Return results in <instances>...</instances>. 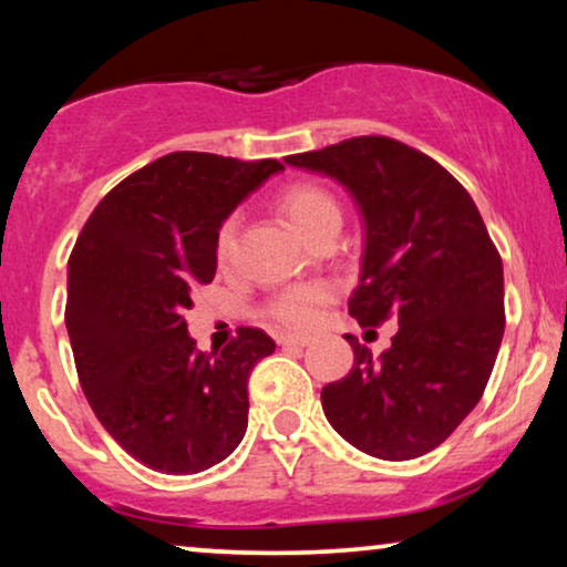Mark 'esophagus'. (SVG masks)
<instances>
[{
  "label": "esophagus",
  "instance_id": "1",
  "mask_svg": "<svg viewBox=\"0 0 567 567\" xmlns=\"http://www.w3.org/2000/svg\"><path fill=\"white\" fill-rule=\"evenodd\" d=\"M278 346H281V348H297V351H301V348L309 346V340L299 338V336H281V338H278Z\"/></svg>",
  "mask_w": 567,
  "mask_h": 567
}]
</instances>
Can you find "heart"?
I'll list each match as a JSON object with an SVG mask.
<instances>
[{
    "instance_id": "obj_1",
    "label": "heart",
    "mask_w": 567,
    "mask_h": 567,
    "mask_svg": "<svg viewBox=\"0 0 567 567\" xmlns=\"http://www.w3.org/2000/svg\"><path fill=\"white\" fill-rule=\"evenodd\" d=\"M278 206L286 214V219L293 224V229L307 239H315L324 227L330 224H340V206L332 198L330 190H324L317 183H291L286 185L278 196ZM237 214L227 216L221 221L219 231H216V258L219 262H229L235 258L237 250ZM328 284H299L289 286V289L278 291L274 299L268 301L262 315L270 322L281 324L286 330H312L320 322L322 305L330 299Z\"/></svg>"
}]
</instances>
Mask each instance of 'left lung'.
<instances>
[{"mask_svg":"<svg viewBox=\"0 0 567 567\" xmlns=\"http://www.w3.org/2000/svg\"><path fill=\"white\" fill-rule=\"evenodd\" d=\"M286 162L336 177L361 208V284L348 312L361 328L400 322L379 359L346 336L353 367L322 386L324 417L379 460L429 454L483 398L506 328L503 262L483 216L452 173L390 136Z\"/></svg>","mask_w":567,"mask_h":567,"instance_id":"obj_1","label":"left lung"}]
</instances>
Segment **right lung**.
<instances>
[{"label": "right lung", "mask_w": 567, "mask_h": 567, "mask_svg": "<svg viewBox=\"0 0 567 567\" xmlns=\"http://www.w3.org/2000/svg\"><path fill=\"white\" fill-rule=\"evenodd\" d=\"M281 169L276 159L165 154L115 185L76 237L64 315L76 374L103 429L146 467L196 475L245 436L247 379L276 343L239 328L204 353L185 309L214 281L221 221Z\"/></svg>", "instance_id": "1"}]
</instances>
